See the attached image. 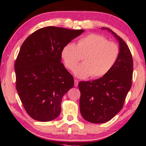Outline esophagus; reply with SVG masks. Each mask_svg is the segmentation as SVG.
I'll return each mask as SVG.
<instances>
[{
  "instance_id": "1",
  "label": "esophagus",
  "mask_w": 146,
  "mask_h": 146,
  "mask_svg": "<svg viewBox=\"0 0 146 146\" xmlns=\"http://www.w3.org/2000/svg\"><path fill=\"white\" fill-rule=\"evenodd\" d=\"M78 80H74V86L75 87H77V86H78Z\"/></svg>"
}]
</instances>
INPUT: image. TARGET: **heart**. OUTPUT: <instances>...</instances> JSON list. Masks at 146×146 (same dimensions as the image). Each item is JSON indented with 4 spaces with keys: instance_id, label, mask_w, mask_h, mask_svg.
<instances>
[{
    "instance_id": "obj_1",
    "label": "heart",
    "mask_w": 146,
    "mask_h": 146,
    "mask_svg": "<svg viewBox=\"0 0 146 146\" xmlns=\"http://www.w3.org/2000/svg\"><path fill=\"white\" fill-rule=\"evenodd\" d=\"M119 47L114 42L98 34H89L78 40L76 45L69 43L61 50L66 67L73 70L81 59L83 62L74 68L79 78L102 77L111 70L117 61Z\"/></svg>"
}]
</instances>
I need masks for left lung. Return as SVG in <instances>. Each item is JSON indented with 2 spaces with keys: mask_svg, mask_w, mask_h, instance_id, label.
Returning a JSON list of instances; mask_svg holds the SVG:
<instances>
[{
  "mask_svg": "<svg viewBox=\"0 0 146 146\" xmlns=\"http://www.w3.org/2000/svg\"><path fill=\"white\" fill-rule=\"evenodd\" d=\"M119 43L117 61L108 73L93 81L80 82V109L84 119L92 123L109 121L122 109L132 86L133 60L130 50L119 35L107 27Z\"/></svg>",
  "mask_w": 146,
  "mask_h": 146,
  "instance_id": "8db88e82",
  "label": "left lung"
}]
</instances>
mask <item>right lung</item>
<instances>
[{
    "mask_svg": "<svg viewBox=\"0 0 146 146\" xmlns=\"http://www.w3.org/2000/svg\"><path fill=\"white\" fill-rule=\"evenodd\" d=\"M84 31L45 27L31 34L21 46L14 65L16 87L32 119L48 122L60 115L62 97L74 83L61 62V50Z\"/></svg>",
    "mask_w": 146,
    "mask_h": 146,
    "instance_id": "add662e5",
    "label": "right lung"
}]
</instances>
